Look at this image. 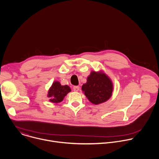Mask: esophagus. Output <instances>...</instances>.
Listing matches in <instances>:
<instances>
[{
	"label": "esophagus",
	"instance_id": "obj_1",
	"mask_svg": "<svg viewBox=\"0 0 159 159\" xmlns=\"http://www.w3.org/2000/svg\"><path fill=\"white\" fill-rule=\"evenodd\" d=\"M73 89H74V91L77 92V91H79V89H80V87L79 86H74L73 87Z\"/></svg>",
	"mask_w": 159,
	"mask_h": 159
}]
</instances>
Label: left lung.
<instances>
[{"label":"left lung","mask_w":159,"mask_h":159,"mask_svg":"<svg viewBox=\"0 0 159 159\" xmlns=\"http://www.w3.org/2000/svg\"><path fill=\"white\" fill-rule=\"evenodd\" d=\"M82 90L88 100L98 105L107 101L112 96L113 84L111 79L102 71H92Z\"/></svg>","instance_id":"obj_1"}]
</instances>
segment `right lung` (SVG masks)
I'll list each match as a JSON object with an SVG mask.
<instances>
[{"label":"right lung","instance_id":"1","mask_svg":"<svg viewBox=\"0 0 159 159\" xmlns=\"http://www.w3.org/2000/svg\"><path fill=\"white\" fill-rule=\"evenodd\" d=\"M70 91L71 89L69 85H61L58 81H55L48 90L47 96L51 102L58 103L61 102Z\"/></svg>","mask_w":159,"mask_h":159}]
</instances>
